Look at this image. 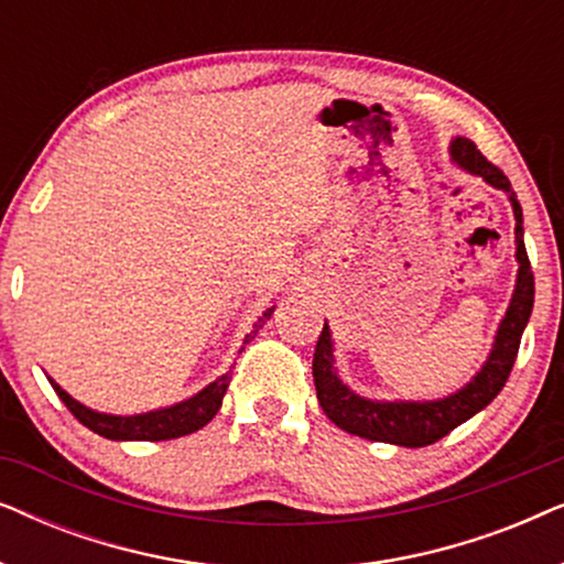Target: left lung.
I'll list each match as a JSON object with an SVG mask.
<instances>
[{
    "label": "left lung",
    "instance_id": "1",
    "mask_svg": "<svg viewBox=\"0 0 564 564\" xmlns=\"http://www.w3.org/2000/svg\"><path fill=\"white\" fill-rule=\"evenodd\" d=\"M452 159L469 174L482 176L492 187L508 192L516 215V259H519V280H516L513 300L500 323L496 344L485 367L467 388L444 400H429V403H377L365 400L346 388L334 372V346H330V330L323 326L318 344L313 354V380L318 390V403L323 413L336 423L338 429L349 431L354 436L369 438V442H384L398 446H429L444 438L459 423L473 419L492 398L503 390L508 375L519 357L523 328H527L531 307H534V272L523 246V220L521 205L508 176L477 151L469 138H454Z\"/></svg>",
    "mask_w": 564,
    "mask_h": 564
}]
</instances>
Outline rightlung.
Returning <instances> with one entry per match:
<instances>
[{"label":"right lung","mask_w":564,"mask_h":564,"mask_svg":"<svg viewBox=\"0 0 564 564\" xmlns=\"http://www.w3.org/2000/svg\"><path fill=\"white\" fill-rule=\"evenodd\" d=\"M272 313L274 307H267V313L261 315L251 334L246 336V341H251V338L257 336V330L264 326ZM228 382L230 377L223 375L220 380L207 384V388L203 392H197L195 398L184 400V403H176L172 408H164V411H151L143 415H107L82 405L79 400H74L68 392L61 390L58 384L51 380L53 390L58 392V398L64 400V405L74 413L76 421L84 423V426L95 431L99 436L115 438V442H166V438L195 434V431L207 426V423L215 419V413L220 411Z\"/></svg>","instance_id":"obj_1"}]
</instances>
